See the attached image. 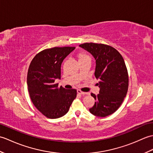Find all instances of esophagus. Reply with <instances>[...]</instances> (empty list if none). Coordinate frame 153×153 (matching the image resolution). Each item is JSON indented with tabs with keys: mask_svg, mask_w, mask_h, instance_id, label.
Instances as JSON below:
<instances>
[{
	"mask_svg": "<svg viewBox=\"0 0 153 153\" xmlns=\"http://www.w3.org/2000/svg\"><path fill=\"white\" fill-rule=\"evenodd\" d=\"M77 93H78V94H79V95H85V94H86V93H84V92L82 91H80L79 89L77 90Z\"/></svg>",
	"mask_w": 153,
	"mask_h": 153,
	"instance_id": "1",
	"label": "esophagus"
}]
</instances>
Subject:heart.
I'll return each instance as SVG.
<instances>
[{"label": "heart", "instance_id": "obj_1", "mask_svg": "<svg viewBox=\"0 0 153 153\" xmlns=\"http://www.w3.org/2000/svg\"><path fill=\"white\" fill-rule=\"evenodd\" d=\"M84 57H89L87 55L84 54H81L79 56V58H84Z\"/></svg>", "mask_w": 153, "mask_h": 153}]
</instances>
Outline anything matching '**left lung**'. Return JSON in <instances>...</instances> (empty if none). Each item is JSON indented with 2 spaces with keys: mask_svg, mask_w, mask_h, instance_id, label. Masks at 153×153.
<instances>
[{
  "mask_svg": "<svg viewBox=\"0 0 153 153\" xmlns=\"http://www.w3.org/2000/svg\"><path fill=\"white\" fill-rule=\"evenodd\" d=\"M95 58V76L99 82V93H91L96 102L89 112L98 117L115 112L121 105L128 89V74L119 52L108 45L86 43L79 45Z\"/></svg>",
  "mask_w": 153,
  "mask_h": 153,
  "instance_id": "left-lung-1",
  "label": "left lung"
}]
</instances>
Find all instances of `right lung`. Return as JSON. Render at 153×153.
<instances>
[{"mask_svg": "<svg viewBox=\"0 0 153 153\" xmlns=\"http://www.w3.org/2000/svg\"><path fill=\"white\" fill-rule=\"evenodd\" d=\"M75 47H54L45 49L35 56L29 67L27 84L34 106L48 118L63 116L68 112L76 97V89H66L58 84L63 60Z\"/></svg>", "mask_w": 153, "mask_h": 153, "instance_id": "obj_1", "label": "right lung"}]
</instances>
